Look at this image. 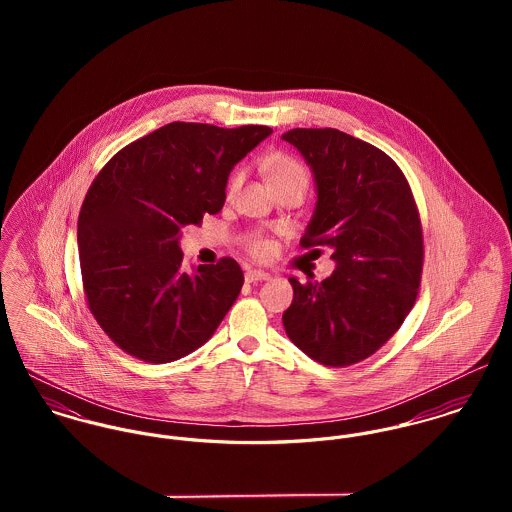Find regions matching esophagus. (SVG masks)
<instances>
[{"label":"esophagus","mask_w":512,"mask_h":512,"mask_svg":"<svg viewBox=\"0 0 512 512\" xmlns=\"http://www.w3.org/2000/svg\"><path fill=\"white\" fill-rule=\"evenodd\" d=\"M270 280V274L264 270H246V282H264Z\"/></svg>","instance_id":"esophagus-1"}]
</instances>
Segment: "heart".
<instances>
[{
    "label": "heart",
    "instance_id": "heart-1",
    "mask_svg": "<svg viewBox=\"0 0 512 512\" xmlns=\"http://www.w3.org/2000/svg\"><path fill=\"white\" fill-rule=\"evenodd\" d=\"M242 179H244V173H242V171H234V173H232V177L228 179V187H226L228 195H234V193L240 189ZM292 179H301V181L307 183V173H305V169H303L297 161L290 159V157L278 159V161L272 165V183L276 185V183L292 181ZM250 250H252L256 256H266L268 250H270V244H268L266 240H256V242L250 244Z\"/></svg>",
    "mask_w": 512,
    "mask_h": 512
}]
</instances>
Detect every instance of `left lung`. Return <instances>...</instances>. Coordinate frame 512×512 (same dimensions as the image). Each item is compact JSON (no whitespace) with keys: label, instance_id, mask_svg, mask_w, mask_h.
Segmentation results:
<instances>
[{"label":"left lung","instance_id":"obj_1","mask_svg":"<svg viewBox=\"0 0 512 512\" xmlns=\"http://www.w3.org/2000/svg\"><path fill=\"white\" fill-rule=\"evenodd\" d=\"M282 140L315 181L301 246H329L337 264L323 282L290 278L293 301L282 321L313 361L355 365L398 331L416 301L424 264L416 201L400 167L363 140L335 128H295Z\"/></svg>","mask_w":512,"mask_h":512}]
</instances>
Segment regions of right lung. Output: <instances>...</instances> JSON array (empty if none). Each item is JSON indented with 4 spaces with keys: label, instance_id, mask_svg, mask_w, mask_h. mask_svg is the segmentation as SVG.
Here are the masks:
<instances>
[{
    "label": "right lung",
    "instance_id": "obj_1",
    "mask_svg": "<svg viewBox=\"0 0 512 512\" xmlns=\"http://www.w3.org/2000/svg\"><path fill=\"white\" fill-rule=\"evenodd\" d=\"M268 126L171 122L120 149L92 181L78 215L90 313L128 355L173 363L205 345L236 301V260L183 272L181 228L217 215L234 165Z\"/></svg>",
    "mask_w": 512,
    "mask_h": 512
}]
</instances>
